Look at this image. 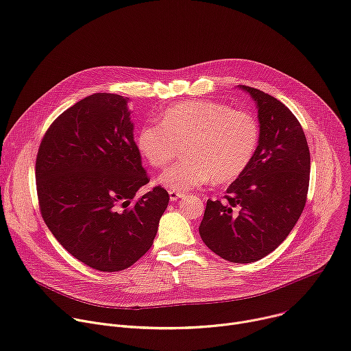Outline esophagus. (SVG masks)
I'll use <instances>...</instances> for the list:
<instances>
[{"mask_svg": "<svg viewBox=\"0 0 351 351\" xmlns=\"http://www.w3.org/2000/svg\"><path fill=\"white\" fill-rule=\"evenodd\" d=\"M180 197H183V193L175 192V190H169V199H171V202H176Z\"/></svg>", "mask_w": 351, "mask_h": 351, "instance_id": "1", "label": "esophagus"}]
</instances>
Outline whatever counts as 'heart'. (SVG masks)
<instances>
[{
	"label": "heart",
	"instance_id": "1",
	"mask_svg": "<svg viewBox=\"0 0 351 351\" xmlns=\"http://www.w3.org/2000/svg\"><path fill=\"white\" fill-rule=\"evenodd\" d=\"M261 138L259 123L250 113L231 110L211 101H189L168 108L159 125L144 124L136 145L156 168L168 165L183 145L184 161L158 176V183L175 192H187L208 180L230 183L249 167Z\"/></svg>",
	"mask_w": 351,
	"mask_h": 351
}]
</instances>
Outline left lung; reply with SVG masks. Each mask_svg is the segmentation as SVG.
<instances>
[{"mask_svg": "<svg viewBox=\"0 0 351 351\" xmlns=\"http://www.w3.org/2000/svg\"><path fill=\"white\" fill-rule=\"evenodd\" d=\"M238 88L256 104L259 145L224 200H207L199 232L219 258L252 263L271 253L297 224L306 202L311 156L289 108L256 88Z\"/></svg>", "mask_w": 351, "mask_h": 351, "instance_id": "8db88e82", "label": "left lung"}]
</instances>
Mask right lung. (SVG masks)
Returning <instances> with one entry per match:
<instances>
[{
    "label": "right lung",
    "instance_id": "obj_1",
    "mask_svg": "<svg viewBox=\"0 0 351 351\" xmlns=\"http://www.w3.org/2000/svg\"><path fill=\"white\" fill-rule=\"evenodd\" d=\"M129 99L93 93L62 112L36 158L42 217L54 238L84 265L120 271L152 246L169 203L149 182L134 141Z\"/></svg>",
    "mask_w": 351,
    "mask_h": 351
}]
</instances>
